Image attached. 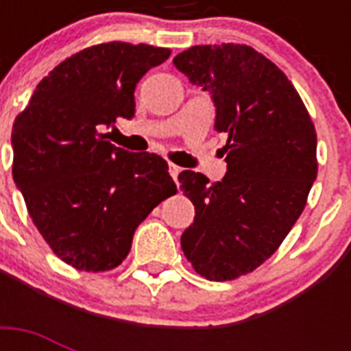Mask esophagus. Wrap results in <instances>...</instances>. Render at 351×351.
I'll return each instance as SVG.
<instances>
[{
	"label": "esophagus",
	"instance_id": "34e87169",
	"mask_svg": "<svg viewBox=\"0 0 351 351\" xmlns=\"http://www.w3.org/2000/svg\"><path fill=\"white\" fill-rule=\"evenodd\" d=\"M169 175L173 176V180L176 182V178H178V175H180V167L175 164H169Z\"/></svg>",
	"mask_w": 351,
	"mask_h": 351
}]
</instances>
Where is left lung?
Instances as JSON below:
<instances>
[{
	"label": "left lung",
	"instance_id": "1",
	"mask_svg": "<svg viewBox=\"0 0 351 351\" xmlns=\"http://www.w3.org/2000/svg\"><path fill=\"white\" fill-rule=\"evenodd\" d=\"M211 95L224 132L228 171L220 182L178 175L195 206L182 251L209 280H233L277 251L317 178L313 121L286 74L247 45H195L173 60Z\"/></svg>",
	"mask_w": 351,
	"mask_h": 351
}]
</instances>
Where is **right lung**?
Instances as JSON below:
<instances>
[{
	"instance_id": "1",
	"label": "right lung",
	"mask_w": 351,
	"mask_h": 351,
	"mask_svg": "<svg viewBox=\"0 0 351 351\" xmlns=\"http://www.w3.org/2000/svg\"><path fill=\"white\" fill-rule=\"evenodd\" d=\"M169 49L111 41L76 52L36 87L12 125V176L34 226L63 262L109 271L138 224L176 193L167 162L101 134L134 117V89Z\"/></svg>"
}]
</instances>
